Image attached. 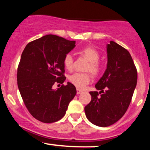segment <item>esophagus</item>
Masks as SVG:
<instances>
[{"instance_id": "1", "label": "esophagus", "mask_w": 150, "mask_h": 150, "mask_svg": "<svg viewBox=\"0 0 150 150\" xmlns=\"http://www.w3.org/2000/svg\"><path fill=\"white\" fill-rule=\"evenodd\" d=\"M82 92V90H80V89H77V94H80Z\"/></svg>"}]
</instances>
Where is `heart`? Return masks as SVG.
Here are the masks:
<instances>
[{"label": "heart", "instance_id": "heart-1", "mask_svg": "<svg viewBox=\"0 0 150 150\" xmlns=\"http://www.w3.org/2000/svg\"><path fill=\"white\" fill-rule=\"evenodd\" d=\"M80 53L89 61L85 70L89 71L94 76H97L101 71V65L99 60L100 58L99 53L94 48L87 46L80 50ZM63 65L68 70H72L73 68V58L70 53H68L63 59ZM68 80L77 88L83 89L90 82L91 76L88 73H75L70 75Z\"/></svg>", "mask_w": 150, "mask_h": 150}]
</instances>
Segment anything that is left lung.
Returning <instances> with one entry per match:
<instances>
[{
    "mask_svg": "<svg viewBox=\"0 0 150 150\" xmlns=\"http://www.w3.org/2000/svg\"><path fill=\"white\" fill-rule=\"evenodd\" d=\"M107 68L90 92L92 99L85 107L91 123L100 127L113 125L123 117L131 101L137 72L130 53L117 43L107 44Z\"/></svg>",
    "mask_w": 150,
    "mask_h": 150,
    "instance_id": "left-lung-1",
    "label": "left lung"
}]
</instances>
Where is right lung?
Wrapping results in <instances>:
<instances>
[{"instance_id":"1","label":"right lung","mask_w":150,"mask_h":150,"mask_svg":"<svg viewBox=\"0 0 150 150\" xmlns=\"http://www.w3.org/2000/svg\"><path fill=\"white\" fill-rule=\"evenodd\" d=\"M75 46V41L48 34L29 43L22 53L17 73L18 88L29 112L39 121L61 120L76 94L70 82L52 88L55 83L64 82L63 59Z\"/></svg>"}]
</instances>
